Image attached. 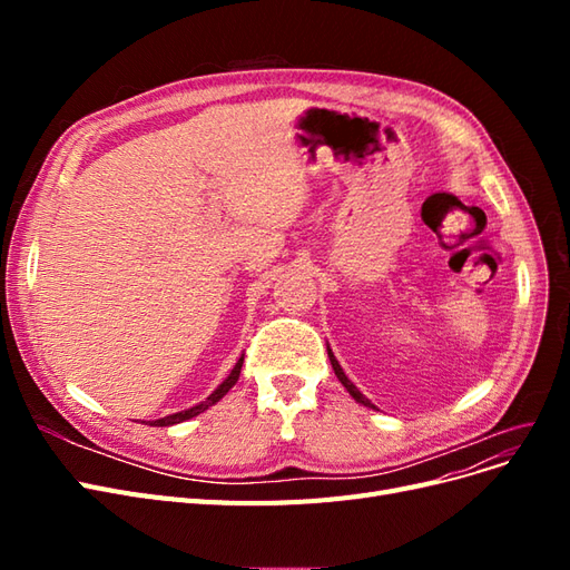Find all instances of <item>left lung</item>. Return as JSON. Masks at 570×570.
<instances>
[{
	"label": "left lung",
	"mask_w": 570,
	"mask_h": 570,
	"mask_svg": "<svg viewBox=\"0 0 570 570\" xmlns=\"http://www.w3.org/2000/svg\"><path fill=\"white\" fill-rule=\"evenodd\" d=\"M327 356H331L333 371H335V375H337V381L344 385V390H347V392L354 396V400H356L358 404H364V406H368V409H375V406L371 404V400H366V394H361V392H358V387H356V385L350 381L347 375H344V371H342V366H340V361L335 358V354H333V350H331V347H327Z\"/></svg>",
	"instance_id": "1"
}]
</instances>
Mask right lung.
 Returning <instances> with one entry per match:
<instances>
[{
	"label": "right lung",
	"instance_id": "add662e5",
	"mask_svg": "<svg viewBox=\"0 0 570 570\" xmlns=\"http://www.w3.org/2000/svg\"><path fill=\"white\" fill-rule=\"evenodd\" d=\"M243 361H245V354L237 358V364L233 366V371L228 373V377L226 381H223L209 396H206L204 402H199L197 406H189V409H185V411H178V413H170V416H164V419H157V421H151L149 425H176V423H183V421H189V419H195V416H199L202 411H206L209 406H214L216 402H220L223 396L228 394V390L237 383V377H239V371H243Z\"/></svg>",
	"mask_w": 570,
	"mask_h": 570
}]
</instances>
